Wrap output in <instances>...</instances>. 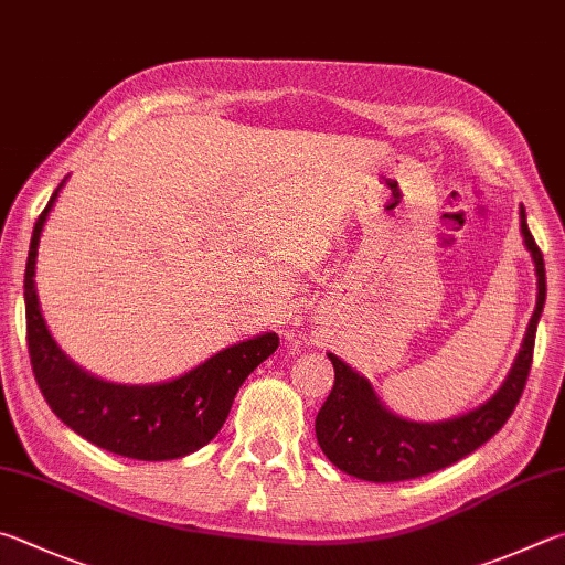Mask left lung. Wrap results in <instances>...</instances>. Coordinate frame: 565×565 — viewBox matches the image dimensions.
<instances>
[{
	"instance_id": "obj_1",
	"label": "left lung",
	"mask_w": 565,
	"mask_h": 565,
	"mask_svg": "<svg viewBox=\"0 0 565 565\" xmlns=\"http://www.w3.org/2000/svg\"><path fill=\"white\" fill-rule=\"evenodd\" d=\"M521 234L536 264L539 299L529 331L507 383L484 405L445 423H407L377 403L371 383L351 371L341 358L328 353L335 371L331 395L316 415V439L323 455L345 475L365 481H403L455 465L489 443L519 405L533 363L536 326L546 301L543 254L533 242L526 212L521 207Z\"/></svg>"
}]
</instances>
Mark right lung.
Wrapping results in <instances>:
<instances>
[{
  "label": "right lung",
  "mask_w": 565,
  "mask_h": 565,
  "mask_svg": "<svg viewBox=\"0 0 565 565\" xmlns=\"http://www.w3.org/2000/svg\"><path fill=\"white\" fill-rule=\"evenodd\" d=\"M58 190L61 184L34 224L24 271L26 345L41 395L61 423L113 455L160 461L198 452L222 429L247 375L279 348V335L264 333L224 348L160 385H116L81 371L51 338L34 286L39 237Z\"/></svg>",
  "instance_id": "right-lung-1"
}]
</instances>
